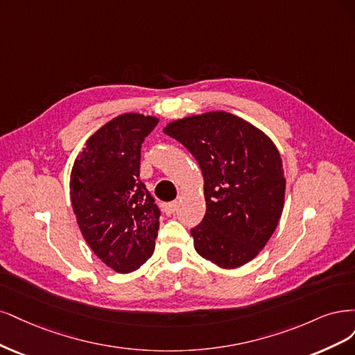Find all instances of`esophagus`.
I'll return each mask as SVG.
<instances>
[{"instance_id": "esophagus-1", "label": "esophagus", "mask_w": 355, "mask_h": 355, "mask_svg": "<svg viewBox=\"0 0 355 355\" xmlns=\"http://www.w3.org/2000/svg\"><path fill=\"white\" fill-rule=\"evenodd\" d=\"M177 208H178V203H177V202L166 203V205H165V212H166L168 215H171V214H174V212L177 211Z\"/></svg>"}]
</instances>
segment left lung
<instances>
[{"label":"left lung","mask_w":355,"mask_h":355,"mask_svg":"<svg viewBox=\"0 0 355 355\" xmlns=\"http://www.w3.org/2000/svg\"><path fill=\"white\" fill-rule=\"evenodd\" d=\"M164 132L184 146L203 175L207 212L191 228L196 252L237 268L267 245L283 212L286 178L268 135L227 112L169 122Z\"/></svg>","instance_id":"left-lung-1"}]
</instances>
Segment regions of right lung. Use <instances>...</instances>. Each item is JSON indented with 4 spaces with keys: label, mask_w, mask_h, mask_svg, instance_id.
Here are the masks:
<instances>
[{
    "label": "right lung",
    "mask_w": 355,
    "mask_h": 355,
    "mask_svg": "<svg viewBox=\"0 0 355 355\" xmlns=\"http://www.w3.org/2000/svg\"><path fill=\"white\" fill-rule=\"evenodd\" d=\"M159 122L123 113L85 143L71 173V200L85 242L116 272H131L152 257L159 215L140 180L141 144Z\"/></svg>",
    "instance_id": "right-lung-1"
}]
</instances>
